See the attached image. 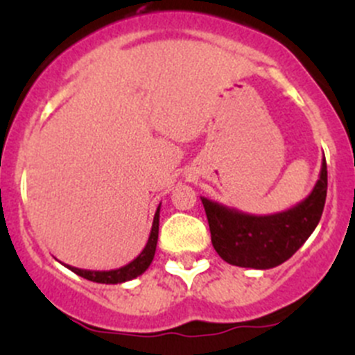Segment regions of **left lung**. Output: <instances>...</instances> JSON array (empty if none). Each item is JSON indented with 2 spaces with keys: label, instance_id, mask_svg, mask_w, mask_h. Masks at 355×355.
Wrapping results in <instances>:
<instances>
[{
  "label": "left lung",
  "instance_id": "1",
  "mask_svg": "<svg viewBox=\"0 0 355 355\" xmlns=\"http://www.w3.org/2000/svg\"><path fill=\"white\" fill-rule=\"evenodd\" d=\"M327 159L313 192L282 213L256 216L200 198L214 250L228 264L270 270L290 259L318 227L327 200Z\"/></svg>",
  "mask_w": 355,
  "mask_h": 355
}]
</instances>
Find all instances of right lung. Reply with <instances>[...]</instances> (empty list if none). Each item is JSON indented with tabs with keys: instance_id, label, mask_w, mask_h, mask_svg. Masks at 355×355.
<instances>
[{
	"instance_id": "obj_1",
	"label": "right lung",
	"mask_w": 355,
	"mask_h": 355,
	"mask_svg": "<svg viewBox=\"0 0 355 355\" xmlns=\"http://www.w3.org/2000/svg\"><path fill=\"white\" fill-rule=\"evenodd\" d=\"M157 232H159V206H157L155 220H153V228L151 235H149V241L146 244L142 252L135 257L134 261H130L125 266L118 268V270H110V271H92V270H80V268L73 266H65L68 270H71L73 273H77L78 277L85 278L89 282H96V284H106V285H114V284H123V282L134 280V278L141 277L146 270L149 268V264L155 259L156 252V244H157Z\"/></svg>"
}]
</instances>
